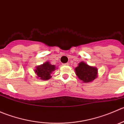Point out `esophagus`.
I'll list each match as a JSON object with an SVG mask.
<instances>
[{
    "label": "esophagus",
    "instance_id": "esophagus-1",
    "mask_svg": "<svg viewBox=\"0 0 124 124\" xmlns=\"http://www.w3.org/2000/svg\"><path fill=\"white\" fill-rule=\"evenodd\" d=\"M70 65V63H68V62H67V63H66L65 64V65Z\"/></svg>",
    "mask_w": 124,
    "mask_h": 124
}]
</instances>
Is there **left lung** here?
<instances>
[{"mask_svg":"<svg viewBox=\"0 0 124 124\" xmlns=\"http://www.w3.org/2000/svg\"><path fill=\"white\" fill-rule=\"evenodd\" d=\"M76 76L83 83H89L98 77V68L90 66L84 62H80L75 68Z\"/></svg>","mask_w":124,"mask_h":124,"instance_id":"1","label":"left lung"}]
</instances>
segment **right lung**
<instances>
[{
    "label": "right lung",
    "instance_id": "obj_1",
    "mask_svg": "<svg viewBox=\"0 0 124 124\" xmlns=\"http://www.w3.org/2000/svg\"><path fill=\"white\" fill-rule=\"evenodd\" d=\"M57 68L54 65H52L50 62H46L43 64L37 66L34 72L38 78L42 80H47L52 77L51 74Z\"/></svg>",
    "mask_w": 124,
    "mask_h": 124
}]
</instances>
